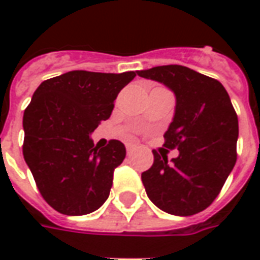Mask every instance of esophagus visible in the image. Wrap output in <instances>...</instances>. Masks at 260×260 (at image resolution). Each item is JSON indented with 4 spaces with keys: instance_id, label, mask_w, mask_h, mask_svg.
Segmentation results:
<instances>
[{
    "instance_id": "obj_1",
    "label": "esophagus",
    "mask_w": 260,
    "mask_h": 260,
    "mask_svg": "<svg viewBox=\"0 0 260 260\" xmlns=\"http://www.w3.org/2000/svg\"><path fill=\"white\" fill-rule=\"evenodd\" d=\"M135 149H136V145H134V143H128V145H126V153H128V154H131V153L134 152Z\"/></svg>"
}]
</instances>
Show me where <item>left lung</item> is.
Instances as JSON below:
<instances>
[{"label": "left lung", "mask_w": 260, "mask_h": 260, "mask_svg": "<svg viewBox=\"0 0 260 260\" xmlns=\"http://www.w3.org/2000/svg\"><path fill=\"white\" fill-rule=\"evenodd\" d=\"M146 79L167 86L175 96L173 122L164 134L178 157L158 156L142 173L149 199L163 212L192 216L217 198L237 161L238 118L218 80L182 65L138 71Z\"/></svg>", "instance_id": "1"}]
</instances>
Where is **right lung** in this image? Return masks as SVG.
<instances>
[{
    "mask_svg": "<svg viewBox=\"0 0 260 260\" xmlns=\"http://www.w3.org/2000/svg\"><path fill=\"white\" fill-rule=\"evenodd\" d=\"M136 74L71 71L44 80L33 93L23 114V157L57 212L82 216L107 201L126 150L114 139L99 149L90 135L110 118L114 100Z\"/></svg>",
    "mask_w": 260,
    "mask_h": 260,
    "instance_id": "right-lung-1",
    "label": "right lung"
}]
</instances>
